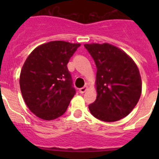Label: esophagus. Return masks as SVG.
<instances>
[{
  "instance_id": "34e87169",
  "label": "esophagus",
  "mask_w": 159,
  "mask_h": 159,
  "mask_svg": "<svg viewBox=\"0 0 159 159\" xmlns=\"http://www.w3.org/2000/svg\"><path fill=\"white\" fill-rule=\"evenodd\" d=\"M87 89H88V87H87V86L83 87V88H80V92L81 94L84 93V92H86V91H87Z\"/></svg>"
}]
</instances>
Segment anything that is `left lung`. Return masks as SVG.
<instances>
[{
	"label": "left lung",
	"instance_id": "obj_1",
	"mask_svg": "<svg viewBox=\"0 0 159 159\" xmlns=\"http://www.w3.org/2000/svg\"><path fill=\"white\" fill-rule=\"evenodd\" d=\"M97 68V97L89 105L92 116L115 122L130 113L142 92L139 68L124 52L109 43L84 44Z\"/></svg>",
	"mask_w": 159,
	"mask_h": 159
}]
</instances>
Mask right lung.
Segmentation results:
<instances>
[{
    "label": "right lung",
    "instance_id": "obj_1",
    "mask_svg": "<svg viewBox=\"0 0 159 159\" xmlns=\"http://www.w3.org/2000/svg\"><path fill=\"white\" fill-rule=\"evenodd\" d=\"M80 43L57 40L35 48L20 75L22 96L37 117L52 120L65 113L75 94L67 63Z\"/></svg>",
    "mask_w": 159,
    "mask_h": 159
}]
</instances>
